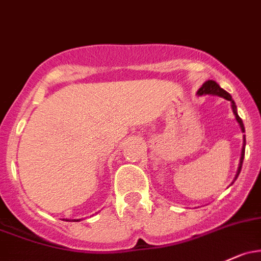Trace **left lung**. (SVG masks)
Wrapping results in <instances>:
<instances>
[{
    "mask_svg": "<svg viewBox=\"0 0 261 261\" xmlns=\"http://www.w3.org/2000/svg\"><path fill=\"white\" fill-rule=\"evenodd\" d=\"M196 95H197V96H202V95H216V96H220V97L225 98V100L230 101V103H231L232 112H234V115H235V119H237L238 123H239L241 131H243V133H245V127H244L243 120H241L239 115H238L237 105H235V102H234V100H232L231 95H230L229 92L225 91L224 89H221L220 85H219L218 82L214 81V80H207V81H205L204 84H202V86L200 87L199 90H197ZM245 145H246V141H245V135H244V136H243V149H241V156H240L239 167H238L237 175H235L234 180H232V182L230 184V185H232V184H234V181L238 179V176H239V174H240V171H241V166H243L244 156H245Z\"/></svg>",
    "mask_w": 261,
    "mask_h": 261,
    "instance_id": "8db88e82",
    "label": "left lung"
}]
</instances>
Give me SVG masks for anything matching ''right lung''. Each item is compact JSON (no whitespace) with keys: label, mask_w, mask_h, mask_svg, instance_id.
Listing matches in <instances>:
<instances>
[{"label":"right lung","mask_w":261,"mask_h":261,"mask_svg":"<svg viewBox=\"0 0 261 261\" xmlns=\"http://www.w3.org/2000/svg\"><path fill=\"white\" fill-rule=\"evenodd\" d=\"M66 221H80L81 219H64Z\"/></svg>","instance_id":"add662e5"}]
</instances>
